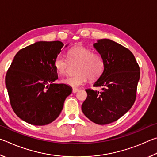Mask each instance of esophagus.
<instances>
[{"instance_id": "1", "label": "esophagus", "mask_w": 157, "mask_h": 157, "mask_svg": "<svg viewBox=\"0 0 157 157\" xmlns=\"http://www.w3.org/2000/svg\"><path fill=\"white\" fill-rule=\"evenodd\" d=\"M78 91V89H77V88H73V90H72V92L73 93H76V92H77Z\"/></svg>"}]
</instances>
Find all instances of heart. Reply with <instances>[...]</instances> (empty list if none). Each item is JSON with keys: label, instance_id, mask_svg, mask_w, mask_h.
<instances>
[{"label": "heart", "instance_id": "1", "mask_svg": "<svg viewBox=\"0 0 157 157\" xmlns=\"http://www.w3.org/2000/svg\"><path fill=\"white\" fill-rule=\"evenodd\" d=\"M70 60L79 62L76 69L77 74L70 75L62 79L63 83L73 87H78L86 83L88 78L96 80L102 74L105 63L99 54L92 53V50L83 46L71 48L67 52ZM68 66L67 60L62 55H59L54 60V67L58 73L66 72Z\"/></svg>", "mask_w": 157, "mask_h": 157}]
</instances>
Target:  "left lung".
Listing matches in <instances>:
<instances>
[{"label": "left lung", "instance_id": "obj_1", "mask_svg": "<svg viewBox=\"0 0 157 157\" xmlns=\"http://www.w3.org/2000/svg\"><path fill=\"white\" fill-rule=\"evenodd\" d=\"M93 45L105 63L102 74L93 85L101 91L86 89L81 109L92 122L106 125L120 119L133 105L140 68L133 54L113 40L100 39Z\"/></svg>", "mask_w": 157, "mask_h": 157}]
</instances>
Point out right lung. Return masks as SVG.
I'll return each instance as SVG.
<instances>
[{
  "instance_id": "obj_1",
  "label": "right lung",
  "mask_w": 157,
  "mask_h": 157,
  "mask_svg": "<svg viewBox=\"0 0 157 157\" xmlns=\"http://www.w3.org/2000/svg\"><path fill=\"white\" fill-rule=\"evenodd\" d=\"M64 45L60 41H38L15 55L5 76L13 112L34 125L53 122L61 112L71 87L54 83L58 79L54 60ZM65 45V47H67Z\"/></svg>"
}]
</instances>
